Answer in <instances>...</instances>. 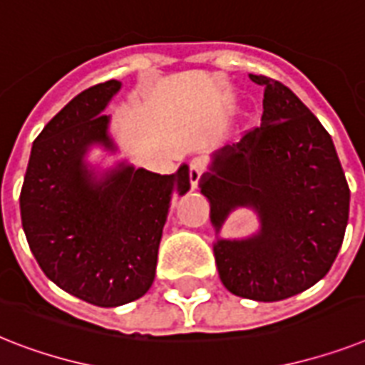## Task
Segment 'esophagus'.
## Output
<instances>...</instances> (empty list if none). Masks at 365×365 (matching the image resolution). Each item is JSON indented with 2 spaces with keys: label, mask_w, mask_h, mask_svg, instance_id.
I'll use <instances>...</instances> for the list:
<instances>
[{
  "label": "esophagus",
  "mask_w": 365,
  "mask_h": 365,
  "mask_svg": "<svg viewBox=\"0 0 365 365\" xmlns=\"http://www.w3.org/2000/svg\"><path fill=\"white\" fill-rule=\"evenodd\" d=\"M204 163L200 159H192L191 161V168H189V180H191V187L197 189L198 183H200V178L204 174Z\"/></svg>",
  "instance_id": "esophagus-1"
}]
</instances>
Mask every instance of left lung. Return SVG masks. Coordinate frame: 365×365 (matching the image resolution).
I'll list each match as a JSON object with an SVG mask.
<instances>
[{
  "mask_svg": "<svg viewBox=\"0 0 365 365\" xmlns=\"http://www.w3.org/2000/svg\"><path fill=\"white\" fill-rule=\"evenodd\" d=\"M250 78L264 86L260 127L213 152L198 187L210 200L223 285L242 298L279 302L328 274L343 244L351 191L331 136L309 108L277 80ZM238 207L257 213L259 230L221 239Z\"/></svg>",
  "mask_w": 365,
  "mask_h": 365,
  "instance_id": "1",
  "label": "left lung"
}]
</instances>
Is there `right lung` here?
I'll return each mask as SVG.
<instances>
[{
	"mask_svg": "<svg viewBox=\"0 0 365 365\" xmlns=\"http://www.w3.org/2000/svg\"><path fill=\"white\" fill-rule=\"evenodd\" d=\"M120 90V80L88 88L44 125L20 192L24 232L44 275L99 307L150 290L173 195L191 187L185 163L161 176L127 161L105 170L88 161L91 148L118 152L103 112Z\"/></svg>",
	"mask_w": 365,
	"mask_h": 365,
	"instance_id": "1",
	"label": "right lung"
}]
</instances>
